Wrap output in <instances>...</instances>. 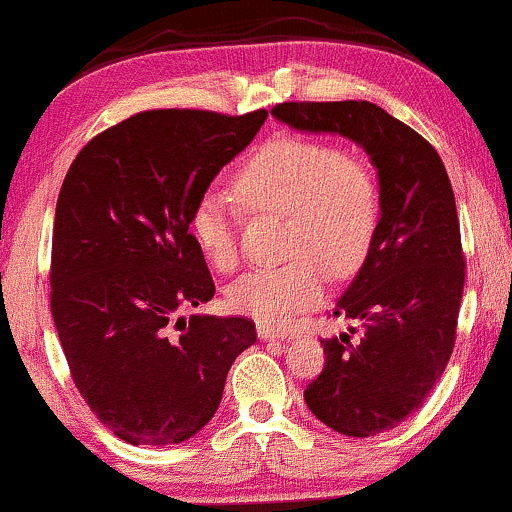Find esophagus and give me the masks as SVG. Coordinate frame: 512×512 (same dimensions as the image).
Wrapping results in <instances>:
<instances>
[{
    "mask_svg": "<svg viewBox=\"0 0 512 512\" xmlns=\"http://www.w3.org/2000/svg\"><path fill=\"white\" fill-rule=\"evenodd\" d=\"M257 335H260V340H288V333L286 331H274L271 326H257Z\"/></svg>",
    "mask_w": 512,
    "mask_h": 512,
    "instance_id": "34e87169",
    "label": "esophagus"
}]
</instances>
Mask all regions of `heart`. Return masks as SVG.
<instances>
[{
	"label": "heart",
	"instance_id": "obj_1",
	"mask_svg": "<svg viewBox=\"0 0 512 512\" xmlns=\"http://www.w3.org/2000/svg\"><path fill=\"white\" fill-rule=\"evenodd\" d=\"M236 186L250 208L288 215L295 260L231 283L226 302L234 312L283 328L323 300L328 271L342 278L364 264L380 219L378 181L366 163L323 141L276 139L245 163ZM189 229L215 267H234L236 219L222 193L210 189L196 200Z\"/></svg>",
	"mask_w": 512,
	"mask_h": 512
}]
</instances>
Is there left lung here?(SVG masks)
<instances>
[{"label":"left lung","instance_id":"1","mask_svg":"<svg viewBox=\"0 0 512 512\" xmlns=\"http://www.w3.org/2000/svg\"><path fill=\"white\" fill-rule=\"evenodd\" d=\"M271 115L354 141L378 170L373 245L333 312L361 321L364 335L321 340L326 366L304 390L328 428L373 437L423 406L454 352L465 281L454 189L435 148L375 103L288 101Z\"/></svg>","mask_w":512,"mask_h":512}]
</instances>
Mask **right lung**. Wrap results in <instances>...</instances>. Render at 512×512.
Listing matches in <instances>:
<instances>
[{"label":"right lung","mask_w":512,"mask_h":512,"mask_svg":"<svg viewBox=\"0 0 512 512\" xmlns=\"http://www.w3.org/2000/svg\"><path fill=\"white\" fill-rule=\"evenodd\" d=\"M264 120L137 113L96 134L63 179L51 316L82 399L129 444H179L205 428L231 364L255 345L248 319L179 312L215 297L193 205Z\"/></svg>","instance_id":"add662e5"}]
</instances>
